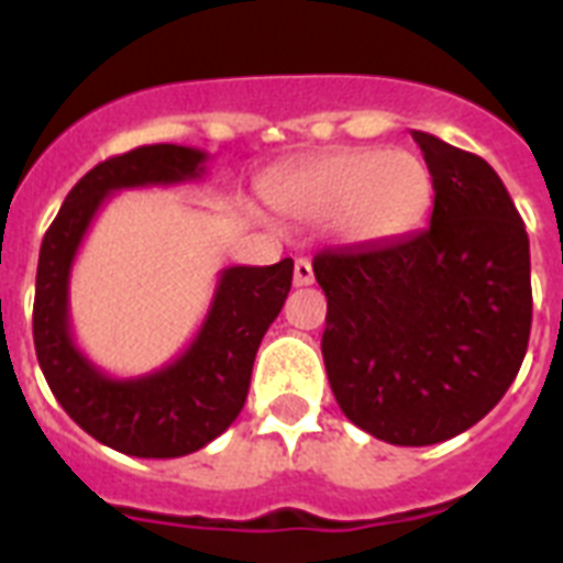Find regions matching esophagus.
<instances>
[{
	"label": "esophagus",
	"mask_w": 563,
	"mask_h": 563,
	"mask_svg": "<svg viewBox=\"0 0 563 563\" xmlns=\"http://www.w3.org/2000/svg\"><path fill=\"white\" fill-rule=\"evenodd\" d=\"M316 280V274H312V263L309 260H295V286H309V283Z\"/></svg>",
	"instance_id": "34e87169"
}]
</instances>
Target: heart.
<instances>
[{
    "label": "heart",
    "mask_w": 563,
    "mask_h": 563,
    "mask_svg": "<svg viewBox=\"0 0 563 563\" xmlns=\"http://www.w3.org/2000/svg\"><path fill=\"white\" fill-rule=\"evenodd\" d=\"M265 198L295 221H330L347 242H383L411 230L432 201V175L411 152L342 148L280 172Z\"/></svg>",
    "instance_id": "obj_1"
}]
</instances>
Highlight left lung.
<instances>
[{"label": "left lung", "instance_id": "left-lung-1", "mask_svg": "<svg viewBox=\"0 0 563 563\" xmlns=\"http://www.w3.org/2000/svg\"><path fill=\"white\" fill-rule=\"evenodd\" d=\"M432 175L427 230L312 260L327 295V376L360 429L397 446L459 435L523 365L532 330L529 236L488 163L411 131Z\"/></svg>", "mask_w": 563, "mask_h": 563}]
</instances>
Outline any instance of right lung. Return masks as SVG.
Wrapping results in <instances>:
<instances>
[{
  "instance_id": "add662e5",
  "label": "right lung",
  "mask_w": 563,
  "mask_h": 563,
  "mask_svg": "<svg viewBox=\"0 0 563 563\" xmlns=\"http://www.w3.org/2000/svg\"><path fill=\"white\" fill-rule=\"evenodd\" d=\"M210 154L189 145H143L90 169L43 236L34 291V351L48 388L78 427L136 459L201 450L239 418L265 330L280 316L295 263L230 265L187 351L140 376H110L75 344L69 274L92 219L122 189L178 187L207 175Z\"/></svg>"
}]
</instances>
